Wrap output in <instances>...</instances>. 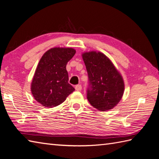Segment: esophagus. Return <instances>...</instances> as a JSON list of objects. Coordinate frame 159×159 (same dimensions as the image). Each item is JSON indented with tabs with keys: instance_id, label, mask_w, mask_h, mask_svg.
<instances>
[{
	"instance_id": "obj_1",
	"label": "esophagus",
	"mask_w": 159,
	"mask_h": 159,
	"mask_svg": "<svg viewBox=\"0 0 159 159\" xmlns=\"http://www.w3.org/2000/svg\"><path fill=\"white\" fill-rule=\"evenodd\" d=\"M75 89L76 91H80L82 89V86L80 85H77L75 86Z\"/></svg>"
}]
</instances>
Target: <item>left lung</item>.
Listing matches in <instances>:
<instances>
[{
	"mask_svg": "<svg viewBox=\"0 0 159 159\" xmlns=\"http://www.w3.org/2000/svg\"><path fill=\"white\" fill-rule=\"evenodd\" d=\"M82 57L88 73L89 88L87 100L96 109L105 111L120 102L124 92L122 76L104 54L85 52Z\"/></svg>",
	"mask_w": 159,
	"mask_h": 159,
	"instance_id": "1",
	"label": "left lung"
}]
</instances>
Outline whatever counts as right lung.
Masks as SVG:
<instances>
[{"instance_id": "1", "label": "right lung", "mask_w": 159, "mask_h": 159, "mask_svg": "<svg viewBox=\"0 0 159 159\" xmlns=\"http://www.w3.org/2000/svg\"><path fill=\"white\" fill-rule=\"evenodd\" d=\"M76 53L72 48H50L40 59L33 76L31 90L37 102L52 108L63 103L74 88L68 83L67 62Z\"/></svg>"}]
</instances>
